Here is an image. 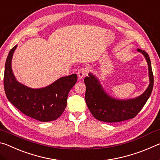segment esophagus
Returning <instances> with one entry per match:
<instances>
[{
  "label": "esophagus",
  "mask_w": 160,
  "mask_h": 160,
  "mask_svg": "<svg viewBox=\"0 0 160 160\" xmlns=\"http://www.w3.org/2000/svg\"><path fill=\"white\" fill-rule=\"evenodd\" d=\"M88 68H80L78 72V77L82 78L84 76H85V75L88 74Z\"/></svg>",
  "instance_id": "34e87169"
}]
</instances>
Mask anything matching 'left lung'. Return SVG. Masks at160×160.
I'll return each mask as SVG.
<instances>
[{
    "instance_id": "8db88e82",
    "label": "left lung",
    "mask_w": 160,
    "mask_h": 160,
    "mask_svg": "<svg viewBox=\"0 0 160 160\" xmlns=\"http://www.w3.org/2000/svg\"><path fill=\"white\" fill-rule=\"evenodd\" d=\"M147 60L150 83L142 95L133 99L117 100L108 96L103 90L98 80L92 75L84 79L86 85L85 102L92 114L99 121L115 123L133 118L138 113L150 97L154 85V76L150 58L145 51L138 48Z\"/></svg>"
}]
</instances>
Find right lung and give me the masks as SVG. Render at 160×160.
Listing matches in <instances>:
<instances>
[{
    "label": "right lung",
    "instance_id": "right-lung-1",
    "mask_svg": "<svg viewBox=\"0 0 160 160\" xmlns=\"http://www.w3.org/2000/svg\"><path fill=\"white\" fill-rule=\"evenodd\" d=\"M16 47L17 45L10 51L5 61L3 84L8 99L22 113L37 121L56 120L66 109L68 95L77 82V75L61 78L42 89L27 88L15 80L11 69L12 54Z\"/></svg>",
    "mask_w": 160,
    "mask_h": 160
}]
</instances>
